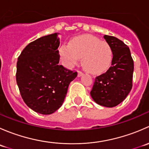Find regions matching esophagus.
Segmentation results:
<instances>
[{"instance_id":"34e87169","label":"esophagus","mask_w":149,"mask_h":149,"mask_svg":"<svg viewBox=\"0 0 149 149\" xmlns=\"http://www.w3.org/2000/svg\"><path fill=\"white\" fill-rule=\"evenodd\" d=\"M83 75H84L83 72L80 71V70H79V71H78V76H79V77H81V76H82Z\"/></svg>"}]
</instances>
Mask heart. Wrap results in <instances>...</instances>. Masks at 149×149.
Segmentation results:
<instances>
[{
	"instance_id": "b5f03b06",
	"label": "heart",
	"mask_w": 149,
	"mask_h": 149,
	"mask_svg": "<svg viewBox=\"0 0 149 149\" xmlns=\"http://www.w3.org/2000/svg\"><path fill=\"white\" fill-rule=\"evenodd\" d=\"M59 53L63 63L68 68L76 65L81 58L84 68L94 74L106 71L113 57L109 43L87 34L74 37L69 42V45H63Z\"/></svg>"
}]
</instances>
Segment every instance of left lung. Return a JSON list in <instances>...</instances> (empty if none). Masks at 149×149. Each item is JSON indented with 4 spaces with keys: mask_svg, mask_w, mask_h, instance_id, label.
<instances>
[{
    "mask_svg": "<svg viewBox=\"0 0 149 149\" xmlns=\"http://www.w3.org/2000/svg\"><path fill=\"white\" fill-rule=\"evenodd\" d=\"M104 38L113 52L110 68L97 76L91 89V97L101 106L113 107L127 97L133 86V60L129 47L115 37L104 35Z\"/></svg>",
    "mask_w": 149,
    "mask_h": 149,
    "instance_id": "8db88e82",
    "label": "left lung"
}]
</instances>
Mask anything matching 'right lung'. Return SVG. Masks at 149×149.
<instances>
[{"label":"right lung","instance_id":"add662e5","mask_svg":"<svg viewBox=\"0 0 149 149\" xmlns=\"http://www.w3.org/2000/svg\"><path fill=\"white\" fill-rule=\"evenodd\" d=\"M58 33L28 45L18 58L16 83L24 102L37 113L50 115L63 103L77 72L60 65Z\"/></svg>","mask_w":149,"mask_h":149}]
</instances>
